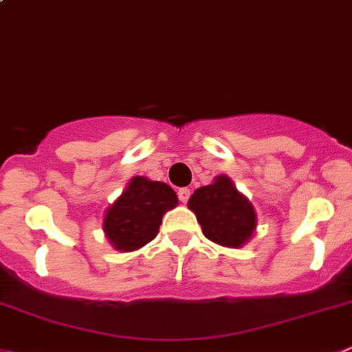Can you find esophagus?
Instances as JSON below:
<instances>
[{"instance_id":"obj_1","label":"esophagus","mask_w":352,"mask_h":352,"mask_svg":"<svg viewBox=\"0 0 352 352\" xmlns=\"http://www.w3.org/2000/svg\"><path fill=\"white\" fill-rule=\"evenodd\" d=\"M178 197H179V201L183 202V204H185V202H188V199H190V190H188V188H179V190H178Z\"/></svg>"}]
</instances>
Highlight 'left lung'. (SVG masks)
Masks as SVG:
<instances>
[{
  "instance_id": "left-lung-1",
  "label": "left lung",
  "mask_w": 352,
  "mask_h": 352,
  "mask_svg": "<svg viewBox=\"0 0 352 352\" xmlns=\"http://www.w3.org/2000/svg\"><path fill=\"white\" fill-rule=\"evenodd\" d=\"M188 209L195 212L202 234L225 248H243L256 230V211L250 199L220 174L211 185L193 192Z\"/></svg>"
}]
</instances>
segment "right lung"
<instances>
[{"label":"right lung","mask_w":352,"mask_h":352,"mask_svg":"<svg viewBox=\"0 0 352 352\" xmlns=\"http://www.w3.org/2000/svg\"><path fill=\"white\" fill-rule=\"evenodd\" d=\"M176 206L178 195L167 183L134 176L120 197L106 209L102 220L106 239L122 253L140 250L157 237L162 216Z\"/></svg>","instance_id":"right-lung-1"}]
</instances>
